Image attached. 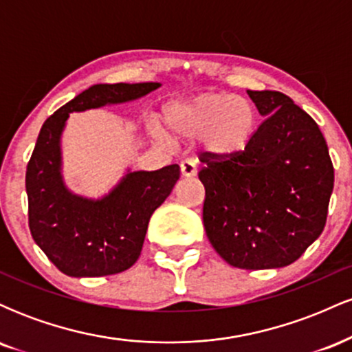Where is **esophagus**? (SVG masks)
Segmentation results:
<instances>
[{
  "label": "esophagus",
  "instance_id": "obj_1",
  "mask_svg": "<svg viewBox=\"0 0 352 352\" xmlns=\"http://www.w3.org/2000/svg\"><path fill=\"white\" fill-rule=\"evenodd\" d=\"M180 172L182 175L187 177V179H190V177H195L197 164L193 162V160H184V162L180 164Z\"/></svg>",
  "mask_w": 352,
  "mask_h": 352
}]
</instances>
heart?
<instances>
[{
	"mask_svg": "<svg viewBox=\"0 0 352 352\" xmlns=\"http://www.w3.org/2000/svg\"><path fill=\"white\" fill-rule=\"evenodd\" d=\"M164 119L173 134L193 139L204 135L207 151L215 157L238 155L252 142L256 131V109L241 96L207 92L197 98L173 100L164 109ZM152 134L165 139L159 125Z\"/></svg>",
	"mask_w": 352,
	"mask_h": 352,
	"instance_id": "heart-1",
	"label": "heart"
}]
</instances>
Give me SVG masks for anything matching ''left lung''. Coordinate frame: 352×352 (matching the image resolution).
<instances>
[{
    "instance_id": "8db88e82",
    "label": "left lung",
    "mask_w": 352,
    "mask_h": 352,
    "mask_svg": "<svg viewBox=\"0 0 352 352\" xmlns=\"http://www.w3.org/2000/svg\"><path fill=\"white\" fill-rule=\"evenodd\" d=\"M246 92L265 120L238 155H200L204 225L235 268H281L324 230L334 168L318 124L288 96Z\"/></svg>"
}]
</instances>
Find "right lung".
Returning <instances> with one entry per match:
<instances>
[{
    "mask_svg": "<svg viewBox=\"0 0 352 352\" xmlns=\"http://www.w3.org/2000/svg\"><path fill=\"white\" fill-rule=\"evenodd\" d=\"M160 87L159 82L96 84L47 117L26 168L28 220L36 245L59 272L96 278L131 268L142 252L148 220L180 177L177 164L129 172L111 193L84 199L60 175V134L71 112L122 104Z\"/></svg>",
    "mask_w": 352,
    "mask_h": 352,
    "instance_id": "obj_1",
    "label": "right lung"
}]
</instances>
